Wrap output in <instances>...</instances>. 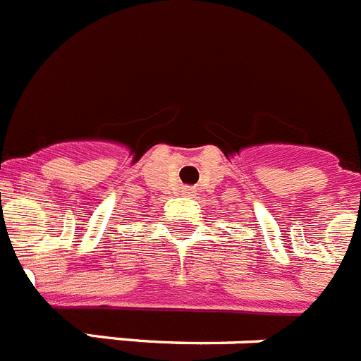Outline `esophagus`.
I'll return each instance as SVG.
<instances>
[{"mask_svg": "<svg viewBox=\"0 0 361 361\" xmlns=\"http://www.w3.org/2000/svg\"><path fill=\"white\" fill-rule=\"evenodd\" d=\"M180 192H181V195H183V196H192V192H195V189H190V187H181Z\"/></svg>", "mask_w": 361, "mask_h": 361, "instance_id": "esophagus-1", "label": "esophagus"}]
</instances>
